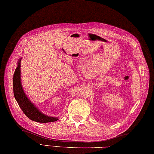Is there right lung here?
<instances>
[{
  "instance_id": "obj_1",
  "label": "right lung",
  "mask_w": 154,
  "mask_h": 154,
  "mask_svg": "<svg viewBox=\"0 0 154 154\" xmlns=\"http://www.w3.org/2000/svg\"><path fill=\"white\" fill-rule=\"evenodd\" d=\"M21 60L20 58L13 75L14 96L20 108L29 119L36 122L44 123L57 121V117H50L42 113L26 96L21 82Z\"/></svg>"
}]
</instances>
